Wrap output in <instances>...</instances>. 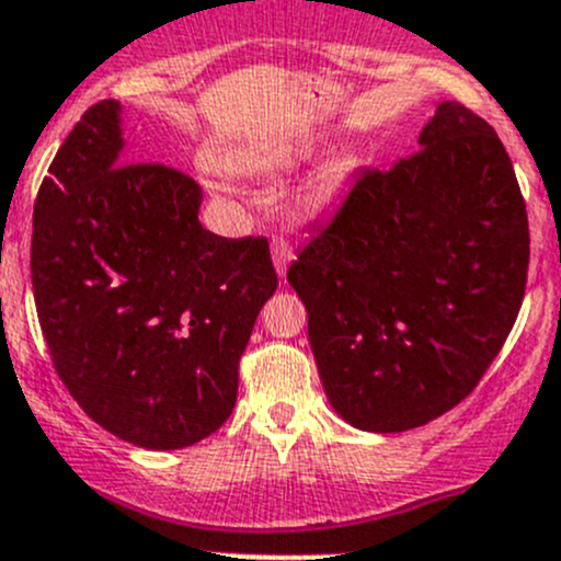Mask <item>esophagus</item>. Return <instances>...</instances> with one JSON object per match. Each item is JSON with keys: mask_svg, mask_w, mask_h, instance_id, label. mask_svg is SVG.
<instances>
[{"mask_svg": "<svg viewBox=\"0 0 561 561\" xmlns=\"http://www.w3.org/2000/svg\"><path fill=\"white\" fill-rule=\"evenodd\" d=\"M271 257H274L276 274L285 276L287 265L293 263V257H296V252H293V244H290V241L282 239V236H276V239L271 241Z\"/></svg>", "mask_w": 561, "mask_h": 561, "instance_id": "esophagus-1", "label": "esophagus"}]
</instances>
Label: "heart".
I'll return each mask as SVG.
<instances>
[{"mask_svg":"<svg viewBox=\"0 0 561 561\" xmlns=\"http://www.w3.org/2000/svg\"><path fill=\"white\" fill-rule=\"evenodd\" d=\"M309 151H312V144H309V140H279V144L249 149L239 160V165L244 168L247 173H276V171H285V168H293L296 162H301L304 157H309ZM353 168H355L353 154H339L333 157V160H328L325 165L309 179L307 190H304L307 203H312V206L325 203L328 197L342 186V181L347 179Z\"/></svg>","mask_w":561,"mask_h":561,"instance_id":"b5f03b06","label":"heart"}]
</instances>
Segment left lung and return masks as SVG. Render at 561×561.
Returning <instances> with one entry per match:
<instances>
[{
    "mask_svg": "<svg viewBox=\"0 0 561 561\" xmlns=\"http://www.w3.org/2000/svg\"><path fill=\"white\" fill-rule=\"evenodd\" d=\"M417 146L390 171H360L287 268L328 401L364 432L454 410L524 301L526 203L494 127L450 100Z\"/></svg>",
    "mask_w": 561,
    "mask_h": 561,
    "instance_id": "1",
    "label": "left lung"
}]
</instances>
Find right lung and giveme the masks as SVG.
Returning <instances> with one entry per match:
<instances>
[{
  "label": "right lung",
  "mask_w": 561,
  "mask_h": 561,
  "mask_svg": "<svg viewBox=\"0 0 561 561\" xmlns=\"http://www.w3.org/2000/svg\"><path fill=\"white\" fill-rule=\"evenodd\" d=\"M118 113L116 100L89 107L39 184L32 290L78 407L124 443L175 450L230 417L279 279L263 236L203 230L192 175L124 162Z\"/></svg>",
  "instance_id": "1"
}]
</instances>
